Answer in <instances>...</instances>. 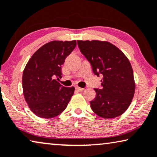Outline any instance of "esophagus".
<instances>
[{
    "label": "esophagus",
    "instance_id": "1",
    "mask_svg": "<svg viewBox=\"0 0 157 157\" xmlns=\"http://www.w3.org/2000/svg\"><path fill=\"white\" fill-rule=\"evenodd\" d=\"M76 89L78 90V91L81 92V91H83V90H84V88H80V87H76Z\"/></svg>",
    "mask_w": 157,
    "mask_h": 157
}]
</instances>
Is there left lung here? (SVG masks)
Masks as SVG:
<instances>
[{
    "label": "left lung",
    "instance_id": "obj_1",
    "mask_svg": "<svg viewBox=\"0 0 157 157\" xmlns=\"http://www.w3.org/2000/svg\"><path fill=\"white\" fill-rule=\"evenodd\" d=\"M81 54L97 76H102L101 88H94L95 98L90 101L92 110L103 118H114L125 112L135 90L133 71L128 59L108 42L77 41Z\"/></svg>",
    "mask_w": 157,
    "mask_h": 157
}]
</instances>
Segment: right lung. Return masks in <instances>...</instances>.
Instances as JSON below:
<instances>
[{
    "label": "right lung",
    "mask_w": 157,
    "mask_h": 157,
    "mask_svg": "<svg viewBox=\"0 0 157 157\" xmlns=\"http://www.w3.org/2000/svg\"><path fill=\"white\" fill-rule=\"evenodd\" d=\"M76 46V40L52 41L36 51L27 63L22 75L23 94L38 117H54L67 107L75 88L58 81L62 78V64Z\"/></svg>",
    "instance_id": "right-lung-1"
}]
</instances>
